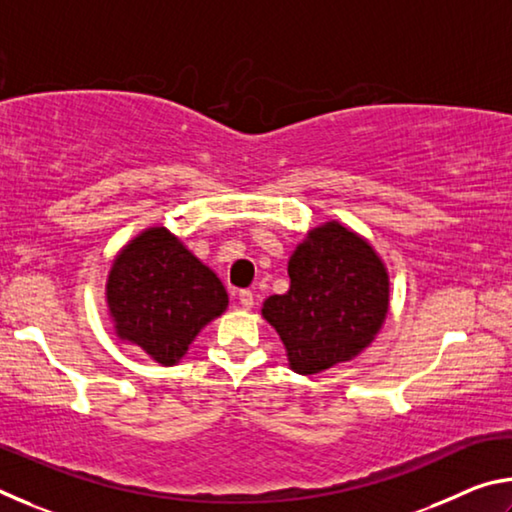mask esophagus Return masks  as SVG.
Here are the masks:
<instances>
[{"label":"esophagus","instance_id":"1","mask_svg":"<svg viewBox=\"0 0 512 512\" xmlns=\"http://www.w3.org/2000/svg\"><path fill=\"white\" fill-rule=\"evenodd\" d=\"M239 305L241 307H244V309H250V307H253L255 305V296H253V293H250L248 289H244V291H239Z\"/></svg>","mask_w":512,"mask_h":512}]
</instances>
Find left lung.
Returning a JSON list of instances; mask_svg holds the SVG:
<instances>
[{"label":"left lung","mask_w":512,"mask_h":512,"mask_svg":"<svg viewBox=\"0 0 512 512\" xmlns=\"http://www.w3.org/2000/svg\"><path fill=\"white\" fill-rule=\"evenodd\" d=\"M287 271L289 291L268 296L262 316L293 372L316 375L352 361L377 339L391 307V275L370 239L329 219L307 232Z\"/></svg>","instance_id":"obj_1"}]
</instances>
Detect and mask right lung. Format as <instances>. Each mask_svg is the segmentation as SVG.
Listing matches in <instances>:
<instances>
[{"mask_svg":"<svg viewBox=\"0 0 512 512\" xmlns=\"http://www.w3.org/2000/svg\"><path fill=\"white\" fill-rule=\"evenodd\" d=\"M103 296L117 339L160 366H176L230 302L219 275L164 225H151L119 250Z\"/></svg>","mask_w":512,"mask_h":512,"instance_id":"obj_1","label":"right lung"}]
</instances>
